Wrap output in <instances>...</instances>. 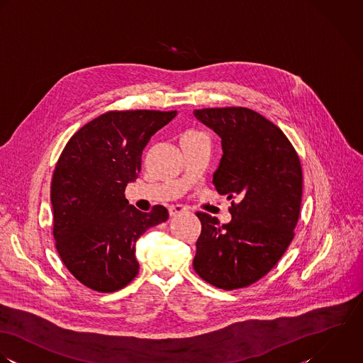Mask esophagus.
Returning <instances> with one entry per match:
<instances>
[{"mask_svg": "<svg viewBox=\"0 0 363 363\" xmlns=\"http://www.w3.org/2000/svg\"><path fill=\"white\" fill-rule=\"evenodd\" d=\"M186 211V208L184 205H172L169 206L168 212H169V216H177V215H181Z\"/></svg>", "mask_w": 363, "mask_h": 363, "instance_id": "obj_1", "label": "esophagus"}]
</instances>
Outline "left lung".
<instances>
[{
  "mask_svg": "<svg viewBox=\"0 0 363 363\" xmlns=\"http://www.w3.org/2000/svg\"><path fill=\"white\" fill-rule=\"evenodd\" d=\"M196 119L221 138L223 155L213 184L231 202L230 223L198 212L195 272L218 289L247 288L265 277L294 237L303 194L298 155L286 135L242 106L205 108Z\"/></svg>",
  "mask_w": 363,
  "mask_h": 363,
  "instance_id": "1",
  "label": "left lung"
}]
</instances>
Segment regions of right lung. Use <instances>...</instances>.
<instances>
[{"mask_svg": "<svg viewBox=\"0 0 363 363\" xmlns=\"http://www.w3.org/2000/svg\"><path fill=\"white\" fill-rule=\"evenodd\" d=\"M177 111H109L77 130L62 151L52 177L56 250L84 286L111 293L139 274L136 241L148 227L168 218L157 205L143 213L125 198L138 178L150 138Z\"/></svg>", "mask_w": 363, "mask_h": 363, "instance_id": "obj_1", "label": "right lung"}]
</instances>
